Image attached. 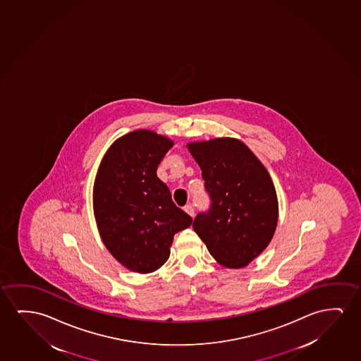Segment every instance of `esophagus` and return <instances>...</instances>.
<instances>
[{
	"instance_id": "34e87169",
	"label": "esophagus",
	"mask_w": 361,
	"mask_h": 361,
	"mask_svg": "<svg viewBox=\"0 0 361 361\" xmlns=\"http://www.w3.org/2000/svg\"><path fill=\"white\" fill-rule=\"evenodd\" d=\"M184 212H185V213L188 214V215H190V216H192V218H193L194 216V208L193 207H192V205H185V207H184Z\"/></svg>"
}]
</instances>
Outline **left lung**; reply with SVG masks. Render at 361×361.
<instances>
[{"label":"left lung","instance_id":"obj_1","mask_svg":"<svg viewBox=\"0 0 361 361\" xmlns=\"http://www.w3.org/2000/svg\"><path fill=\"white\" fill-rule=\"evenodd\" d=\"M212 198L194 231L228 269H241L269 246L279 221V199L267 169L238 138L187 143Z\"/></svg>","mask_w":361,"mask_h":361}]
</instances>
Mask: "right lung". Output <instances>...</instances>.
<instances>
[{"label":"right lung","instance_id":"add662e5","mask_svg":"<svg viewBox=\"0 0 361 361\" xmlns=\"http://www.w3.org/2000/svg\"><path fill=\"white\" fill-rule=\"evenodd\" d=\"M173 145L151 130H135L114 141L97 168L92 208L99 234L133 272L151 274L166 264L174 234L193 221L156 173Z\"/></svg>","mask_w":361,"mask_h":361}]
</instances>
